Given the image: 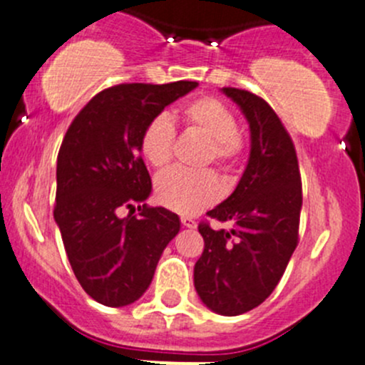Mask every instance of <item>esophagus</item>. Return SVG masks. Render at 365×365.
Listing matches in <instances>:
<instances>
[{
    "mask_svg": "<svg viewBox=\"0 0 365 365\" xmlns=\"http://www.w3.org/2000/svg\"><path fill=\"white\" fill-rule=\"evenodd\" d=\"M182 224L183 227H189V230H194V227L197 226V222L192 219V217H182Z\"/></svg>",
    "mask_w": 365,
    "mask_h": 365,
    "instance_id": "34e87169",
    "label": "esophagus"
}]
</instances>
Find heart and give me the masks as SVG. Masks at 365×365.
<instances>
[{
  "label": "heart",
  "mask_w": 365,
  "mask_h": 365,
  "mask_svg": "<svg viewBox=\"0 0 365 365\" xmlns=\"http://www.w3.org/2000/svg\"><path fill=\"white\" fill-rule=\"evenodd\" d=\"M178 116L189 130L200 132L208 139L203 164L215 162L222 171L231 173L240 165L245 155V138L238 130L235 113L215 97H200L187 102L178 111ZM176 132L165 116L152 118L145 125L139 139L141 155L153 168L162 169L169 164L175 152ZM220 183L215 173L165 171L155 182V197L165 208L182 215H192L220 197Z\"/></svg>",
  "instance_id": "b5f03b06"
}]
</instances>
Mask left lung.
<instances>
[{
	"label": "left lung",
	"mask_w": 365,
	"mask_h": 365,
	"mask_svg": "<svg viewBox=\"0 0 365 365\" xmlns=\"http://www.w3.org/2000/svg\"><path fill=\"white\" fill-rule=\"evenodd\" d=\"M222 91L247 118L251 157L235 192L206 213L233 230L197 226L205 249L194 286L213 312L238 316L272 295L297 249L302 178L292 135L272 106L240 88Z\"/></svg>",
	"instance_id": "obj_1"
}]
</instances>
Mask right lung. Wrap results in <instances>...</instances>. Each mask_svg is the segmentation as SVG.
<instances>
[{"label": "right lung", "mask_w": 365, "mask_h": 365, "mask_svg": "<svg viewBox=\"0 0 365 365\" xmlns=\"http://www.w3.org/2000/svg\"><path fill=\"white\" fill-rule=\"evenodd\" d=\"M197 86L123 83L95 95L70 123L58 153L54 220L70 267L98 304L123 307L148 289L180 219L143 205L152 178L141 157L145 125ZM138 213L120 217L123 207Z\"/></svg>", "instance_id": "add662e5"}]
</instances>
